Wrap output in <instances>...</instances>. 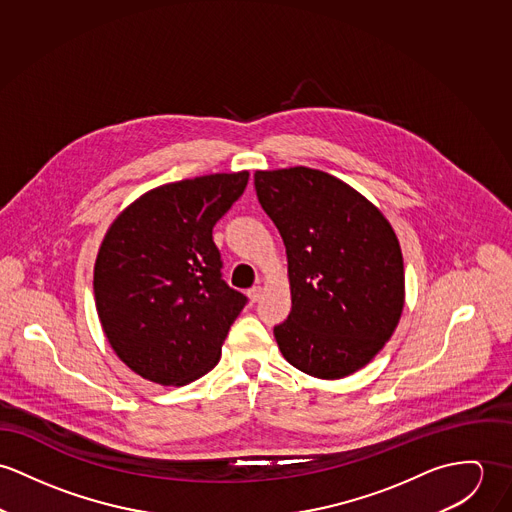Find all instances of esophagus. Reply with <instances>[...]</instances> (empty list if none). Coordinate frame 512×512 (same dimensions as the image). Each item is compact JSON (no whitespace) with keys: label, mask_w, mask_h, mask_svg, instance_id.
<instances>
[{"label":"esophagus","mask_w":512,"mask_h":512,"mask_svg":"<svg viewBox=\"0 0 512 512\" xmlns=\"http://www.w3.org/2000/svg\"><path fill=\"white\" fill-rule=\"evenodd\" d=\"M261 294H263V288H261V286H253V288L247 290V296H249L251 302H257V300L261 298Z\"/></svg>","instance_id":"34e87169"}]
</instances>
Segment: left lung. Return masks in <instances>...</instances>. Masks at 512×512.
I'll return each instance as SVG.
<instances>
[{
    "mask_svg": "<svg viewBox=\"0 0 512 512\" xmlns=\"http://www.w3.org/2000/svg\"><path fill=\"white\" fill-rule=\"evenodd\" d=\"M257 198L286 247L292 310L275 326L284 359L341 379L391 340L404 308L397 233L365 196L328 172H255Z\"/></svg>",
    "mask_w": 512,
    "mask_h": 512,
    "instance_id": "obj_1",
    "label": "left lung"
}]
</instances>
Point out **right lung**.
Here are the masks:
<instances>
[{"instance_id": "right-lung-1", "label": "right lung", "mask_w": 512, "mask_h": 512, "mask_svg": "<svg viewBox=\"0 0 512 512\" xmlns=\"http://www.w3.org/2000/svg\"><path fill=\"white\" fill-rule=\"evenodd\" d=\"M249 172L163 184L129 204L94 265L96 310L115 355L159 385L212 371L247 298L222 279L212 229L243 194Z\"/></svg>"}]
</instances>
